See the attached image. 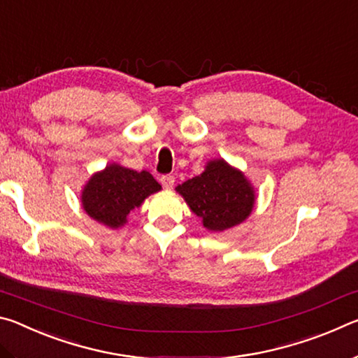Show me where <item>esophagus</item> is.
Instances as JSON below:
<instances>
[{
	"label": "esophagus",
	"mask_w": 358,
	"mask_h": 358,
	"mask_svg": "<svg viewBox=\"0 0 358 358\" xmlns=\"http://www.w3.org/2000/svg\"><path fill=\"white\" fill-rule=\"evenodd\" d=\"M175 183V177L173 175H164V177H161V185L166 187V189H172Z\"/></svg>",
	"instance_id": "obj_1"
}]
</instances>
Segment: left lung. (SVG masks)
<instances>
[{"mask_svg": "<svg viewBox=\"0 0 358 358\" xmlns=\"http://www.w3.org/2000/svg\"><path fill=\"white\" fill-rule=\"evenodd\" d=\"M175 189L211 232H224L246 221L256 203L251 181L222 157L208 161L201 175Z\"/></svg>", "mask_w": 358, "mask_h": 358, "instance_id": "1", "label": "left lung"}]
</instances>
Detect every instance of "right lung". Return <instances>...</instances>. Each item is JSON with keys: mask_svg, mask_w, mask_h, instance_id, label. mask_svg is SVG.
<instances>
[{"mask_svg": "<svg viewBox=\"0 0 358 358\" xmlns=\"http://www.w3.org/2000/svg\"><path fill=\"white\" fill-rule=\"evenodd\" d=\"M157 191H161V185L150 172H137L112 162L90 177L80 202L85 213L94 221L108 229H118L128 222L132 210Z\"/></svg>", "mask_w": 358, "mask_h": 358, "instance_id": "1", "label": "right lung"}]
</instances>
